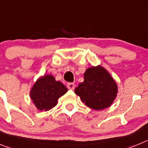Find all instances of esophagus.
I'll return each mask as SVG.
<instances>
[{
    "mask_svg": "<svg viewBox=\"0 0 148 148\" xmlns=\"http://www.w3.org/2000/svg\"><path fill=\"white\" fill-rule=\"evenodd\" d=\"M67 88L69 90H74L75 88V84L73 82H70V83L67 84Z\"/></svg>",
    "mask_w": 148,
    "mask_h": 148,
    "instance_id": "1",
    "label": "esophagus"
}]
</instances>
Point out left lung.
<instances>
[{
  "label": "left lung",
  "mask_w": 148,
  "mask_h": 148,
  "mask_svg": "<svg viewBox=\"0 0 148 148\" xmlns=\"http://www.w3.org/2000/svg\"><path fill=\"white\" fill-rule=\"evenodd\" d=\"M87 107L102 110L110 107L117 97L118 85L101 66H92L84 73V82L74 90Z\"/></svg>",
  "instance_id": "left-lung-1"
}]
</instances>
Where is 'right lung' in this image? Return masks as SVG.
I'll return each instance as SVG.
<instances>
[{
    "mask_svg": "<svg viewBox=\"0 0 148 148\" xmlns=\"http://www.w3.org/2000/svg\"><path fill=\"white\" fill-rule=\"evenodd\" d=\"M68 91L60 81L51 74L39 77L30 91V97L38 110L48 111L56 106L58 100Z\"/></svg>",
    "mask_w": 148,
    "mask_h": 148,
    "instance_id": "right-lung-1",
    "label": "right lung"
}]
</instances>
